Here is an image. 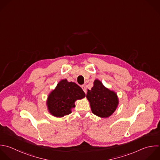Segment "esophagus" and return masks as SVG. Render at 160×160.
I'll list each match as a JSON object with an SVG mask.
<instances>
[{
	"mask_svg": "<svg viewBox=\"0 0 160 160\" xmlns=\"http://www.w3.org/2000/svg\"><path fill=\"white\" fill-rule=\"evenodd\" d=\"M81 88H82V90L84 91V92L85 93H86V92H87V89H86V86H85L84 85H82V86H81Z\"/></svg>",
	"mask_w": 160,
	"mask_h": 160,
	"instance_id": "34e87169",
	"label": "esophagus"
}]
</instances>
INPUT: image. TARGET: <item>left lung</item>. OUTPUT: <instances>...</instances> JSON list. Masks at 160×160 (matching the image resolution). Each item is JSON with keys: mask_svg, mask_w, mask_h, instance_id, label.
<instances>
[{"mask_svg": "<svg viewBox=\"0 0 160 160\" xmlns=\"http://www.w3.org/2000/svg\"><path fill=\"white\" fill-rule=\"evenodd\" d=\"M86 98L92 112L100 118H107L111 116L119 104L116 92L105 87L97 79L94 80L91 89L88 90Z\"/></svg>", "mask_w": 160, "mask_h": 160, "instance_id": "left-lung-1", "label": "left lung"}]
</instances>
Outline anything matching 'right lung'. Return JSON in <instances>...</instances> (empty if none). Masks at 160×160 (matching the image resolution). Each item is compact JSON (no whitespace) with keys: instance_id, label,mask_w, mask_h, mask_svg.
<instances>
[{"instance_id":"obj_1","label":"right lung","mask_w":160,"mask_h":160,"mask_svg":"<svg viewBox=\"0 0 160 160\" xmlns=\"http://www.w3.org/2000/svg\"><path fill=\"white\" fill-rule=\"evenodd\" d=\"M85 96L81 88L75 82L62 79L48 96V110L54 117H64L71 113L76 101L83 99Z\"/></svg>"}]
</instances>
